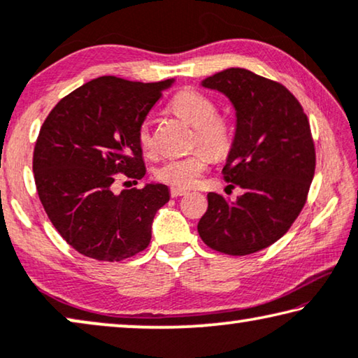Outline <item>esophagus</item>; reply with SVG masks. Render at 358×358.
<instances>
[{
	"mask_svg": "<svg viewBox=\"0 0 358 358\" xmlns=\"http://www.w3.org/2000/svg\"><path fill=\"white\" fill-rule=\"evenodd\" d=\"M185 194H188V191L183 189V188H175V186H173V188L170 189V196H172V197H178V196H185Z\"/></svg>",
	"mask_w": 358,
	"mask_h": 358,
	"instance_id": "obj_1",
	"label": "esophagus"
}]
</instances>
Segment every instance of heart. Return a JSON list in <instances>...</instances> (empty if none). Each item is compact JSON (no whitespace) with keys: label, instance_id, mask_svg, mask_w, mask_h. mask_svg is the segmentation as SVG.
<instances>
[{"label":"heart","instance_id":"obj_1","mask_svg":"<svg viewBox=\"0 0 358 358\" xmlns=\"http://www.w3.org/2000/svg\"><path fill=\"white\" fill-rule=\"evenodd\" d=\"M170 108L194 127L193 145H199L204 149H197L185 157L167 159L159 165L154 175L165 185L175 188H189L207 169V164L210 161L209 153L213 157H222L230 151L233 143L231 127L223 117L217 115V104L209 96L194 90H183L175 94ZM136 143L141 152L151 154L154 151L149 120H143L138 127Z\"/></svg>","mask_w":358,"mask_h":358}]
</instances>
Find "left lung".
<instances>
[{"instance_id":"left-lung-1","label":"left lung","mask_w":358,"mask_h":358,"mask_svg":"<svg viewBox=\"0 0 358 358\" xmlns=\"http://www.w3.org/2000/svg\"><path fill=\"white\" fill-rule=\"evenodd\" d=\"M236 110V131L223 178L239 186L236 201L207 194L197 223L202 241L228 255H249L278 241L306 206L315 173V145L307 115L281 83L231 67L202 80Z\"/></svg>"}]
</instances>
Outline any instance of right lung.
Returning <instances> with one entry per match:
<instances>
[{
    "instance_id": "obj_1",
    "label": "right lung",
    "mask_w": 358,
    "mask_h": 358,
    "mask_svg": "<svg viewBox=\"0 0 358 358\" xmlns=\"http://www.w3.org/2000/svg\"><path fill=\"white\" fill-rule=\"evenodd\" d=\"M173 80L156 83L99 77L57 103L40 128L34 175L48 218L85 257L120 262L148 248L169 188L114 193L115 175L146 173L136 130Z\"/></svg>"
}]
</instances>
